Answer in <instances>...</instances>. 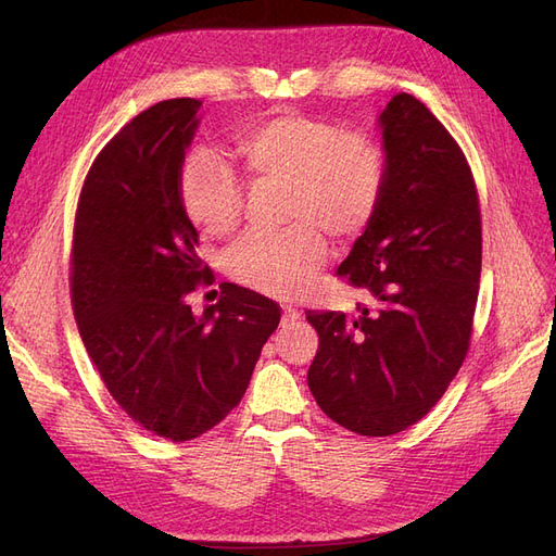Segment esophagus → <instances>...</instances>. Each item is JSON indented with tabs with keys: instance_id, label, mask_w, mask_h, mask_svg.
<instances>
[{
	"instance_id": "obj_1",
	"label": "esophagus",
	"mask_w": 556,
	"mask_h": 556,
	"mask_svg": "<svg viewBox=\"0 0 556 556\" xmlns=\"http://www.w3.org/2000/svg\"><path fill=\"white\" fill-rule=\"evenodd\" d=\"M282 313H285V319H288V323H294V319L301 317V311L294 308V306H290V304L282 306Z\"/></svg>"
}]
</instances>
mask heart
Returning a JSON list of instances; mask_svg holds the SVG:
<instances>
[{
	"mask_svg": "<svg viewBox=\"0 0 556 556\" xmlns=\"http://www.w3.org/2000/svg\"><path fill=\"white\" fill-rule=\"evenodd\" d=\"M237 150L257 180L285 182L280 231H248L227 252L229 276L264 294L296 296L308 290L333 239H355L380 211L387 160L380 143L359 129L325 117L285 113L239 134ZM178 197L192 225L227 237L243 217V182L227 160L194 150L178 174Z\"/></svg>",
	"mask_w": 556,
	"mask_h": 556,
	"instance_id": "b5f03b06",
	"label": "heart"
}]
</instances>
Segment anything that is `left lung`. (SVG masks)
<instances>
[{"label": "left lung", "mask_w": 556, "mask_h": 556, "mask_svg": "<svg viewBox=\"0 0 556 556\" xmlns=\"http://www.w3.org/2000/svg\"><path fill=\"white\" fill-rule=\"evenodd\" d=\"M380 127L382 204L336 271L371 304L306 311L319 336L311 392L359 435L399 433L441 401L468 355L482 266L480 199L459 143L406 92Z\"/></svg>", "instance_id": "8db88e82"}]
</instances>
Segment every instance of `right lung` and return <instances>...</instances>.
<instances>
[{
  "mask_svg": "<svg viewBox=\"0 0 556 556\" xmlns=\"http://www.w3.org/2000/svg\"><path fill=\"white\" fill-rule=\"evenodd\" d=\"M199 102L166 99L99 150L78 194L70 292L83 345L129 419L160 439H199L239 406L280 306L239 285L194 315L213 274L178 174Z\"/></svg>",
  "mask_w": 556,
  "mask_h": 556,
  "instance_id": "obj_1",
  "label": "right lung"
}]
</instances>
